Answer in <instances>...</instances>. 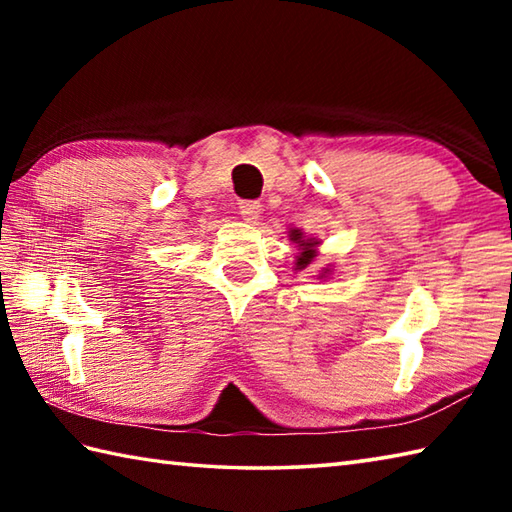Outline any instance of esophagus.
Instances as JSON below:
<instances>
[{"label": "esophagus", "mask_w": 512, "mask_h": 512, "mask_svg": "<svg viewBox=\"0 0 512 512\" xmlns=\"http://www.w3.org/2000/svg\"><path fill=\"white\" fill-rule=\"evenodd\" d=\"M259 213H262V204L259 202H253V200L239 202V215H242L244 222H255Z\"/></svg>", "instance_id": "obj_1"}]
</instances>
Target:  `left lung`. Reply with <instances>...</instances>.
Masks as SVG:
<instances>
[{
  "mask_svg": "<svg viewBox=\"0 0 512 512\" xmlns=\"http://www.w3.org/2000/svg\"><path fill=\"white\" fill-rule=\"evenodd\" d=\"M290 239L295 244H299V248H301V255L297 259V268L299 270L306 268L314 259V246H317L319 242H312V239H303L301 231H290Z\"/></svg>",
  "mask_w": 512,
  "mask_h": 512,
  "instance_id": "obj_1",
  "label": "left lung"
}]
</instances>
